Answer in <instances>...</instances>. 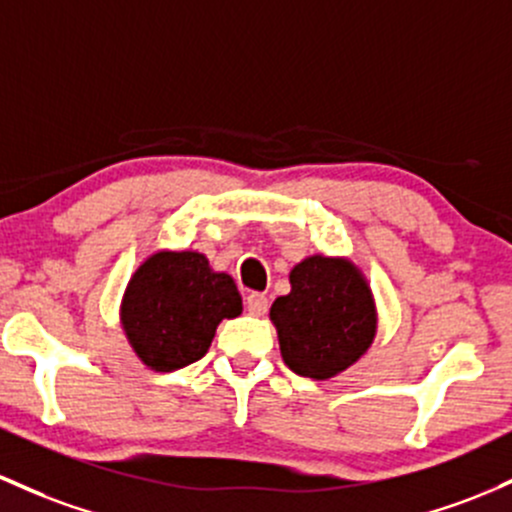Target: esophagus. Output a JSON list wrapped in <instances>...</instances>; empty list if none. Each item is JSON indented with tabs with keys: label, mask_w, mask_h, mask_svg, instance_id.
Returning <instances> with one entry per match:
<instances>
[{
	"label": "esophagus",
	"mask_w": 512,
	"mask_h": 512,
	"mask_svg": "<svg viewBox=\"0 0 512 512\" xmlns=\"http://www.w3.org/2000/svg\"><path fill=\"white\" fill-rule=\"evenodd\" d=\"M245 306H247V311L255 313V316H265L267 308H269V301L265 294H260V291H252V294L245 296Z\"/></svg>",
	"instance_id": "1"
}]
</instances>
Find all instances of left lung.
<instances>
[{"mask_svg":"<svg viewBox=\"0 0 512 512\" xmlns=\"http://www.w3.org/2000/svg\"><path fill=\"white\" fill-rule=\"evenodd\" d=\"M291 294L272 303L286 367L311 379H330L372 345L374 301L359 272L340 257L313 255L289 274Z\"/></svg>","mask_w":512,"mask_h":512,"instance_id":"8db88e82","label":"left lung"}]
</instances>
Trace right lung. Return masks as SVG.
Returning <instances> with one entry per match:
<instances>
[{
  "instance_id": "add662e5",
  "label": "right lung",
  "mask_w": 512,
  "mask_h": 512,
  "mask_svg": "<svg viewBox=\"0 0 512 512\" xmlns=\"http://www.w3.org/2000/svg\"><path fill=\"white\" fill-rule=\"evenodd\" d=\"M243 311L233 277L213 272L199 252H157L133 274L123 296V328L138 357L155 372L196 362L216 325Z\"/></svg>"
}]
</instances>
